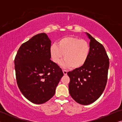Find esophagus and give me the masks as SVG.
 <instances>
[{
	"label": "esophagus",
	"mask_w": 122,
	"mask_h": 122,
	"mask_svg": "<svg viewBox=\"0 0 122 122\" xmlns=\"http://www.w3.org/2000/svg\"><path fill=\"white\" fill-rule=\"evenodd\" d=\"M63 72L64 75H66V74H67V71H66V70H63Z\"/></svg>",
	"instance_id": "34e87169"
}]
</instances>
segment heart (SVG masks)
<instances>
[{"instance_id":"obj_1","label":"heart","mask_w":122,"mask_h":122,"mask_svg":"<svg viewBox=\"0 0 122 122\" xmlns=\"http://www.w3.org/2000/svg\"><path fill=\"white\" fill-rule=\"evenodd\" d=\"M49 53L52 61L58 63L64 57L61 65L64 68H81L87 61L90 53L89 43L85 40L73 36H65L51 44Z\"/></svg>"}]
</instances>
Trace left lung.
<instances>
[{
  "mask_svg": "<svg viewBox=\"0 0 122 122\" xmlns=\"http://www.w3.org/2000/svg\"><path fill=\"white\" fill-rule=\"evenodd\" d=\"M90 40V53L86 63L81 68L68 71L69 92L76 102L88 105L94 102L102 94L107 81L109 58L102 44L86 33Z\"/></svg>",
  "mask_w": 122,
  "mask_h": 122,
  "instance_id": "1",
  "label": "left lung"
}]
</instances>
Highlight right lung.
<instances>
[{
  "label": "right lung",
  "instance_id": "right-lung-1",
  "mask_svg": "<svg viewBox=\"0 0 122 122\" xmlns=\"http://www.w3.org/2000/svg\"><path fill=\"white\" fill-rule=\"evenodd\" d=\"M51 43L46 33L36 35L20 46L15 58L18 87L23 96L35 104L51 99L63 76L61 68L51 60Z\"/></svg>",
  "mask_w": 122,
  "mask_h": 122
}]
</instances>
